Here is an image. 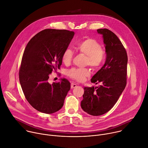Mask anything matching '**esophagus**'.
I'll list each match as a JSON object with an SVG mask.
<instances>
[{
  "label": "esophagus",
  "instance_id": "34e87169",
  "mask_svg": "<svg viewBox=\"0 0 148 148\" xmlns=\"http://www.w3.org/2000/svg\"><path fill=\"white\" fill-rule=\"evenodd\" d=\"M77 87V85H76V84L73 83L71 84V88H75V87Z\"/></svg>",
  "mask_w": 148,
  "mask_h": 148
}]
</instances>
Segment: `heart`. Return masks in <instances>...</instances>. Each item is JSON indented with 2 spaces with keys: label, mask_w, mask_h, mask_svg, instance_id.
<instances>
[{
  "label": "heart",
  "mask_w": 148,
  "mask_h": 148,
  "mask_svg": "<svg viewBox=\"0 0 148 148\" xmlns=\"http://www.w3.org/2000/svg\"><path fill=\"white\" fill-rule=\"evenodd\" d=\"M77 51L87 56L86 64L96 69L100 68L105 60V51L100 44L91 38L85 39L77 44ZM73 52L70 48H66L63 52L62 60L66 65H69L73 59ZM68 76L72 79L79 82L85 80L90 75L87 68H72L67 72Z\"/></svg>",
  "instance_id": "1"
}]
</instances>
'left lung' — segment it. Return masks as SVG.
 Here are the masks:
<instances>
[{"label":"left lung","instance_id":"8db88e82","mask_svg":"<svg viewBox=\"0 0 148 148\" xmlns=\"http://www.w3.org/2000/svg\"><path fill=\"white\" fill-rule=\"evenodd\" d=\"M105 44L106 60L92 77V83L100 86L84 87L81 107L87 114L98 116L110 111L122 94L127 84L128 56L118 37L107 28L98 29Z\"/></svg>","mask_w":148,"mask_h":148}]
</instances>
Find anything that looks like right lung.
<instances>
[{"instance_id": "obj_1", "label": "right lung", "mask_w": 148, "mask_h": 148, "mask_svg": "<svg viewBox=\"0 0 148 148\" xmlns=\"http://www.w3.org/2000/svg\"><path fill=\"white\" fill-rule=\"evenodd\" d=\"M75 33L66 29H45L28 42L22 57L19 80L25 99L36 110L45 114L60 110L71 88L66 79L51 84L49 75L60 69L64 51Z\"/></svg>"}]
</instances>
